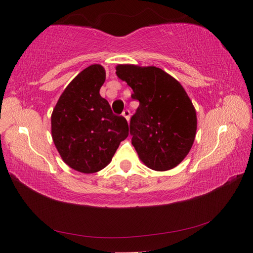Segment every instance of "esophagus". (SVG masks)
<instances>
[{
  "label": "esophagus",
  "instance_id": "1",
  "mask_svg": "<svg viewBox=\"0 0 253 253\" xmlns=\"http://www.w3.org/2000/svg\"><path fill=\"white\" fill-rule=\"evenodd\" d=\"M123 116L126 118L127 122H129V118H130V111L129 110H125L123 112Z\"/></svg>",
  "mask_w": 253,
  "mask_h": 253
}]
</instances>
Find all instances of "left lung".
Instances as JSON below:
<instances>
[{
  "instance_id": "obj_1",
  "label": "left lung",
  "mask_w": 253,
  "mask_h": 253,
  "mask_svg": "<svg viewBox=\"0 0 253 253\" xmlns=\"http://www.w3.org/2000/svg\"><path fill=\"white\" fill-rule=\"evenodd\" d=\"M116 75L139 101L129 125L139 159L153 170L176 168L189 153L197 132L196 109L185 89L155 66L118 64Z\"/></svg>"
}]
</instances>
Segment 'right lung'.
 Here are the masks:
<instances>
[{"label":"right lung","instance_id":"add662e5","mask_svg":"<svg viewBox=\"0 0 253 253\" xmlns=\"http://www.w3.org/2000/svg\"><path fill=\"white\" fill-rule=\"evenodd\" d=\"M104 82L100 64L84 68L63 91L51 115L52 139L62 160L84 174L109 165L129 131L125 118L113 114L100 95Z\"/></svg>","mask_w":253,"mask_h":253}]
</instances>
